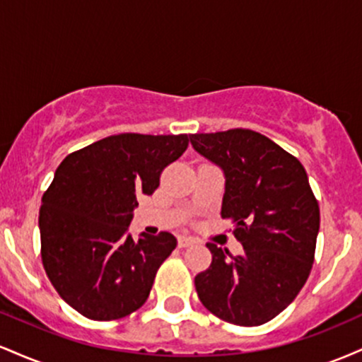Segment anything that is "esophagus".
<instances>
[{
    "label": "esophagus",
    "instance_id": "1",
    "mask_svg": "<svg viewBox=\"0 0 362 362\" xmlns=\"http://www.w3.org/2000/svg\"><path fill=\"white\" fill-rule=\"evenodd\" d=\"M194 243H195V238H192V236H180V238H178V247L180 248L190 247V245Z\"/></svg>",
    "mask_w": 362,
    "mask_h": 362
}]
</instances>
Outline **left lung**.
Returning a JSON list of instances; mask_svg holds the SVG:
<instances>
[{
    "instance_id": "obj_1",
    "label": "left lung",
    "mask_w": 362,
    "mask_h": 362,
    "mask_svg": "<svg viewBox=\"0 0 362 362\" xmlns=\"http://www.w3.org/2000/svg\"><path fill=\"white\" fill-rule=\"evenodd\" d=\"M226 178L221 216L235 223L242 255L207 243L213 262L195 276L199 300L240 327H257L298 296L315 260L320 207L296 156L250 129L190 134Z\"/></svg>"
}]
</instances>
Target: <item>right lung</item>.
<instances>
[{"label": "right lung", "mask_w": 362, "mask_h": 362, "mask_svg": "<svg viewBox=\"0 0 362 362\" xmlns=\"http://www.w3.org/2000/svg\"><path fill=\"white\" fill-rule=\"evenodd\" d=\"M189 136L115 134L61 161L39 213L40 255L59 296L90 320L109 322L144 305L177 238L127 233L136 195H151Z\"/></svg>", "instance_id": "obj_1"}]
</instances>
